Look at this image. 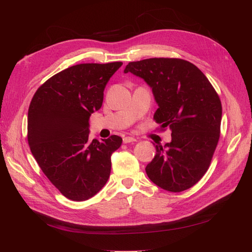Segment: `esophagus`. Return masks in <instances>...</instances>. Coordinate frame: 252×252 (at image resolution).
I'll use <instances>...</instances> for the list:
<instances>
[{"mask_svg":"<svg viewBox=\"0 0 252 252\" xmlns=\"http://www.w3.org/2000/svg\"><path fill=\"white\" fill-rule=\"evenodd\" d=\"M132 142H136V139L133 138V136H125V138H123V143L124 144L132 143Z\"/></svg>","mask_w":252,"mask_h":252,"instance_id":"1","label":"esophagus"}]
</instances>
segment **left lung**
<instances>
[{"instance_id": "obj_1", "label": "left lung", "mask_w": 252, "mask_h": 252, "mask_svg": "<svg viewBox=\"0 0 252 252\" xmlns=\"http://www.w3.org/2000/svg\"><path fill=\"white\" fill-rule=\"evenodd\" d=\"M124 72L148 84L158 105L154 119L171 130V142L156 146L145 168L148 178L171 192L192 187L208 170L220 139L222 104L217 91L199 68L182 59L130 62Z\"/></svg>"}]
</instances>
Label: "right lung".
I'll list each match as a JSON object with an SVG mask.
<instances>
[{
  "label": "right lung",
  "instance_id": "obj_1",
  "mask_svg": "<svg viewBox=\"0 0 252 252\" xmlns=\"http://www.w3.org/2000/svg\"><path fill=\"white\" fill-rule=\"evenodd\" d=\"M122 62L79 64L41 85L28 109L27 139L35 161L72 201L95 195L108 181L111 155L122 138L89 140L91 113L102 107L106 84Z\"/></svg>",
  "mask_w": 252,
  "mask_h": 252
}]
</instances>
